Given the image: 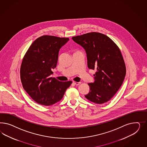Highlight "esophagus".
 <instances>
[{
	"mask_svg": "<svg viewBox=\"0 0 147 147\" xmlns=\"http://www.w3.org/2000/svg\"><path fill=\"white\" fill-rule=\"evenodd\" d=\"M73 83L76 85H79L81 84L80 82H76V81H73Z\"/></svg>",
	"mask_w": 147,
	"mask_h": 147,
	"instance_id": "1",
	"label": "esophagus"
}]
</instances>
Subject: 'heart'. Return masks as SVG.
Returning <instances> with one entry per match:
<instances>
[{
	"mask_svg": "<svg viewBox=\"0 0 147 147\" xmlns=\"http://www.w3.org/2000/svg\"><path fill=\"white\" fill-rule=\"evenodd\" d=\"M76 52H78V51H76Z\"/></svg>",
	"mask_w": 147,
	"mask_h": 147,
	"instance_id": "b5f03b06",
	"label": "heart"
}]
</instances>
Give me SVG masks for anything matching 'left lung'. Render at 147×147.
Segmentation results:
<instances>
[{"label":"left lung","mask_w":147,"mask_h":147,"mask_svg":"<svg viewBox=\"0 0 147 147\" xmlns=\"http://www.w3.org/2000/svg\"><path fill=\"white\" fill-rule=\"evenodd\" d=\"M72 39L85 49L88 67L96 71L95 81L88 84L90 90L85 98L97 104L107 102L120 88L126 74L120 49L110 38L98 32L76 36Z\"/></svg>","instance_id":"1"}]
</instances>
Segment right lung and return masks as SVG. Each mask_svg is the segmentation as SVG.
Listing matches in <instances>:
<instances>
[{
  "label": "right lung",
  "instance_id": "add662e5",
  "mask_svg": "<svg viewBox=\"0 0 147 147\" xmlns=\"http://www.w3.org/2000/svg\"><path fill=\"white\" fill-rule=\"evenodd\" d=\"M68 40V38L41 36L33 41L22 59L20 74L23 88L40 105L50 106L60 101L72 83L50 77L57 66L59 49Z\"/></svg>",
  "mask_w": 147,
  "mask_h": 147
}]
</instances>
